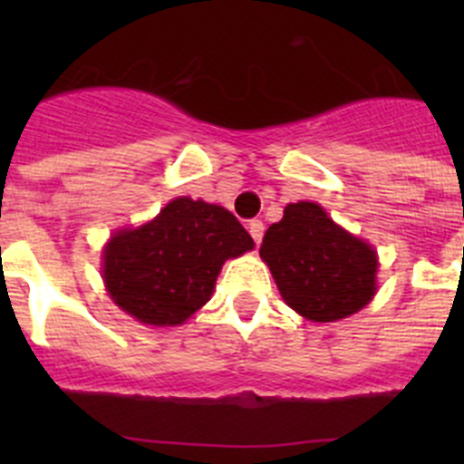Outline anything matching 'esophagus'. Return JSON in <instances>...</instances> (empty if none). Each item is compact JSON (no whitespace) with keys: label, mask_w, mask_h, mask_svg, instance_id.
<instances>
[{"label":"esophagus","mask_w":464,"mask_h":464,"mask_svg":"<svg viewBox=\"0 0 464 464\" xmlns=\"http://www.w3.org/2000/svg\"><path fill=\"white\" fill-rule=\"evenodd\" d=\"M246 228H249V233H251V237H254L256 245H260L262 236H265V224H262L260 219H249V222H246Z\"/></svg>","instance_id":"esophagus-1"}]
</instances>
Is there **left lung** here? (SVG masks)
<instances>
[{
	"mask_svg": "<svg viewBox=\"0 0 464 464\" xmlns=\"http://www.w3.org/2000/svg\"><path fill=\"white\" fill-rule=\"evenodd\" d=\"M262 260L292 310L310 321H339L375 296L377 254L336 227L314 202L289 204L262 237Z\"/></svg>",
	"mask_w": 464,
	"mask_h": 464,
	"instance_id": "1",
	"label": "left lung"
}]
</instances>
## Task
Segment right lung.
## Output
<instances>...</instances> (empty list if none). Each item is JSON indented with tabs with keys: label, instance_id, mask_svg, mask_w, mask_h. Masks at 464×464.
I'll list each match as a JSON object with an SVG mask.
<instances>
[{
	"label": "right lung",
	"instance_id": "right-lung-1",
	"mask_svg": "<svg viewBox=\"0 0 464 464\" xmlns=\"http://www.w3.org/2000/svg\"><path fill=\"white\" fill-rule=\"evenodd\" d=\"M254 249L236 215L202 199H172L152 222L121 231L102 254L116 305L148 325H179L210 298L224 260Z\"/></svg>",
	"mask_w": 464,
	"mask_h": 464
}]
</instances>
